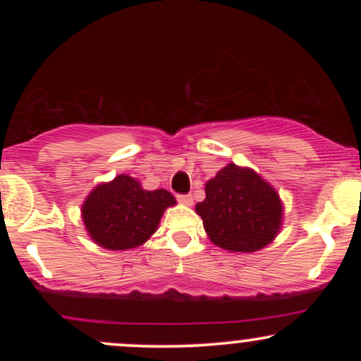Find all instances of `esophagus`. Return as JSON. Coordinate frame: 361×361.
<instances>
[{
    "label": "esophagus",
    "mask_w": 361,
    "mask_h": 361,
    "mask_svg": "<svg viewBox=\"0 0 361 361\" xmlns=\"http://www.w3.org/2000/svg\"><path fill=\"white\" fill-rule=\"evenodd\" d=\"M178 202H180V204H183V205H192L193 204V198H192V195H178Z\"/></svg>",
    "instance_id": "1"
}]
</instances>
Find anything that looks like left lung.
<instances>
[{
  "label": "left lung",
  "instance_id": "left-lung-1",
  "mask_svg": "<svg viewBox=\"0 0 361 361\" xmlns=\"http://www.w3.org/2000/svg\"><path fill=\"white\" fill-rule=\"evenodd\" d=\"M195 210L215 246L252 252L279 234L283 205L276 190L250 168L229 163L205 185V200Z\"/></svg>",
  "mask_w": 361,
  "mask_h": 361
}]
</instances>
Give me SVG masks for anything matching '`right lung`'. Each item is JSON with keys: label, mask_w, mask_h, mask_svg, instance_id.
<instances>
[{"label": "right lung", "mask_w": 361, "mask_h": 361, "mask_svg": "<svg viewBox=\"0 0 361 361\" xmlns=\"http://www.w3.org/2000/svg\"><path fill=\"white\" fill-rule=\"evenodd\" d=\"M176 205L168 190H144L132 176L118 175L94 186L86 197L81 215L94 243L114 251L144 244L156 233L168 207Z\"/></svg>", "instance_id": "1"}]
</instances>
